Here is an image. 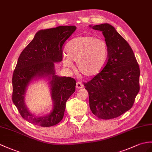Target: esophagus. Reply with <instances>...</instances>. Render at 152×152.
<instances>
[{
	"label": "esophagus",
	"instance_id": "1",
	"mask_svg": "<svg viewBox=\"0 0 152 152\" xmlns=\"http://www.w3.org/2000/svg\"><path fill=\"white\" fill-rule=\"evenodd\" d=\"M76 87L77 89H82V88L83 87V85L81 82H78L76 83Z\"/></svg>",
	"mask_w": 152,
	"mask_h": 152
}]
</instances>
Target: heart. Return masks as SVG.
<instances>
[{
  "instance_id": "obj_1",
  "label": "heart",
  "mask_w": 152,
  "mask_h": 152,
  "mask_svg": "<svg viewBox=\"0 0 152 152\" xmlns=\"http://www.w3.org/2000/svg\"><path fill=\"white\" fill-rule=\"evenodd\" d=\"M63 62L67 67H72L73 61L81 75L86 77H93L102 71L107 62L109 50L103 39L87 36L74 38L66 45Z\"/></svg>"
}]
</instances>
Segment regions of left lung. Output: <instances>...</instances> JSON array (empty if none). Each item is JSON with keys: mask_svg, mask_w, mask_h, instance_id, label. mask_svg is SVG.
Returning <instances> with one entry per match:
<instances>
[{"mask_svg": "<svg viewBox=\"0 0 152 152\" xmlns=\"http://www.w3.org/2000/svg\"><path fill=\"white\" fill-rule=\"evenodd\" d=\"M102 31L109 50L102 71L87 83L89 106L98 118H115L129 110L138 94L140 69L131 47L107 23L89 26Z\"/></svg>", "mask_w": 152, "mask_h": 152, "instance_id": "left-lung-1", "label": "left lung"}]
</instances>
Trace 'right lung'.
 I'll use <instances>...</instances> for the list:
<instances>
[{
  "mask_svg": "<svg viewBox=\"0 0 152 152\" xmlns=\"http://www.w3.org/2000/svg\"><path fill=\"white\" fill-rule=\"evenodd\" d=\"M76 29L75 26H60L38 31L19 56L13 74L12 100L21 116L31 124L50 127L63 118L76 82L72 77L56 75L54 63L62 61L63 45ZM41 78L49 81L53 108L48 114L39 117L28 110L24 98L29 84Z\"/></svg>",
  "mask_w": 152,
  "mask_h": 152,
  "instance_id": "add662e5",
  "label": "right lung"
}]
</instances>
